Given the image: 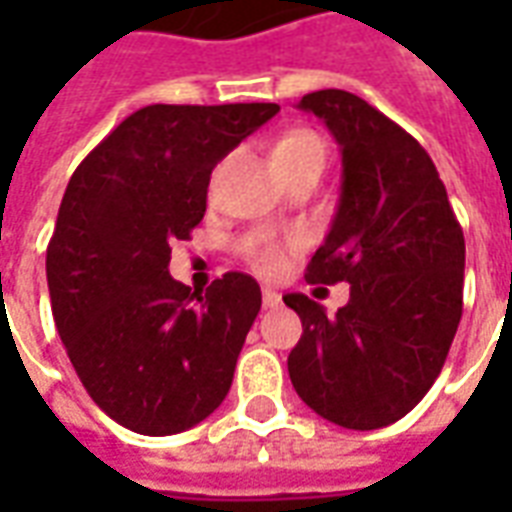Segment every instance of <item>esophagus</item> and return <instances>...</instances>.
<instances>
[{
    "mask_svg": "<svg viewBox=\"0 0 512 512\" xmlns=\"http://www.w3.org/2000/svg\"><path fill=\"white\" fill-rule=\"evenodd\" d=\"M279 304H282V296H279L277 290L263 288V307H266V310H277Z\"/></svg>",
    "mask_w": 512,
    "mask_h": 512,
    "instance_id": "esophagus-1",
    "label": "esophagus"
}]
</instances>
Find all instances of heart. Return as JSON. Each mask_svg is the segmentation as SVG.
<instances>
[{"instance_id":"1","label":"heart","mask_w":512,"mask_h":512,"mask_svg":"<svg viewBox=\"0 0 512 512\" xmlns=\"http://www.w3.org/2000/svg\"><path fill=\"white\" fill-rule=\"evenodd\" d=\"M296 158H323L326 161V145L318 134L312 131H288L279 136L274 145V161H296ZM249 263L260 274H277L285 266V249L279 244H271L268 238H255L246 244Z\"/></svg>"}]
</instances>
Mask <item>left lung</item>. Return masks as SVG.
Here are the masks:
<instances>
[{
  "label": "left lung",
  "instance_id": "8db88e82",
  "mask_svg": "<svg viewBox=\"0 0 512 512\" xmlns=\"http://www.w3.org/2000/svg\"><path fill=\"white\" fill-rule=\"evenodd\" d=\"M343 153L332 230L307 282H348L326 315L304 293L285 304L304 334L288 356L293 389L340 428L376 430L406 417L439 378L463 312V230L417 139L345 90L304 95Z\"/></svg>",
  "mask_w": 512,
  "mask_h": 512
}]
</instances>
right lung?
<instances>
[{
  "instance_id": "right-lung-1",
  "label": "right lung",
  "mask_w": 512,
  "mask_h": 512,
  "mask_svg": "<svg viewBox=\"0 0 512 512\" xmlns=\"http://www.w3.org/2000/svg\"><path fill=\"white\" fill-rule=\"evenodd\" d=\"M277 112L145 106L73 172L46 249L51 312L87 395L123 428L189 430L230 392L260 285L230 271L186 288L169 244L202 222L213 167Z\"/></svg>"
}]
</instances>
